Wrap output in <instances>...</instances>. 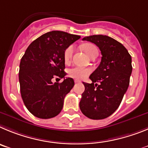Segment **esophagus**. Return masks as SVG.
Returning a JSON list of instances; mask_svg holds the SVG:
<instances>
[{
    "mask_svg": "<svg viewBox=\"0 0 148 148\" xmlns=\"http://www.w3.org/2000/svg\"><path fill=\"white\" fill-rule=\"evenodd\" d=\"M74 82H75V83H79V82H80V81L77 80V79H74Z\"/></svg>",
    "mask_w": 148,
    "mask_h": 148,
    "instance_id": "obj_1",
    "label": "esophagus"
}]
</instances>
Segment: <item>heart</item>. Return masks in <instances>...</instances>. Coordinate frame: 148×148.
<instances>
[{
	"label": "heart",
	"instance_id": "1",
	"mask_svg": "<svg viewBox=\"0 0 148 148\" xmlns=\"http://www.w3.org/2000/svg\"><path fill=\"white\" fill-rule=\"evenodd\" d=\"M82 49L85 51L88 57H91L94 53L98 52L97 48L91 43H87L82 46ZM73 53H74V46H69L66 48L63 54V58L66 63L70 62L71 58H72ZM91 72V69L88 68H84L81 66H75L69 70V75L72 78L77 79H83L89 75V74Z\"/></svg>",
	"mask_w": 148,
	"mask_h": 148
}]
</instances>
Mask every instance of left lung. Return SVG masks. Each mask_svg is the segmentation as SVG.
Instances as JSON below:
<instances>
[{
	"label": "left lung",
	"mask_w": 148,
	"mask_h": 148,
	"mask_svg": "<svg viewBox=\"0 0 148 148\" xmlns=\"http://www.w3.org/2000/svg\"><path fill=\"white\" fill-rule=\"evenodd\" d=\"M82 40L97 45L102 57L99 66L89 77L92 83L83 82L85 90L79 108L90 119H106L119 108L127 91L132 73L131 56L122 43L108 36L91 35Z\"/></svg>",
	"instance_id": "8db88e82"
}]
</instances>
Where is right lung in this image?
Here are the masks:
<instances>
[{
    "mask_svg": "<svg viewBox=\"0 0 148 148\" xmlns=\"http://www.w3.org/2000/svg\"><path fill=\"white\" fill-rule=\"evenodd\" d=\"M79 38L65 32H49L33 41L21 58V97L26 108L36 117L50 119L62 110L65 97L74 86L72 78H65L63 54ZM55 77L63 78L64 81L53 84Z\"/></svg>",
    "mask_w": 148,
    "mask_h": 148,
    "instance_id": "1",
    "label": "right lung"
}]
</instances>
